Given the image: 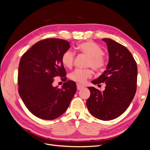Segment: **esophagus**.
Masks as SVG:
<instances>
[{"label":"esophagus","mask_w":150,"mask_h":150,"mask_svg":"<svg viewBox=\"0 0 150 150\" xmlns=\"http://www.w3.org/2000/svg\"><path fill=\"white\" fill-rule=\"evenodd\" d=\"M84 88V86H83L82 84H81L79 83H77V89H78V90H80Z\"/></svg>","instance_id":"obj_1"}]
</instances>
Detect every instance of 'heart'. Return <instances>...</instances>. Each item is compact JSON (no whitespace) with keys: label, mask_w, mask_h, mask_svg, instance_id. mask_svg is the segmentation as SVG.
Listing matches in <instances>:
<instances>
[{"label":"heart","mask_w":150,"mask_h":150,"mask_svg":"<svg viewBox=\"0 0 150 150\" xmlns=\"http://www.w3.org/2000/svg\"><path fill=\"white\" fill-rule=\"evenodd\" d=\"M79 51L89 57L87 66L96 71H101L106 66V59L103 56V49L94 42L87 41L79 44L77 47ZM75 53L71 49H67L63 53L61 61L65 67L71 68L73 65ZM92 71L89 69H76L70 74V78L76 82L83 83L91 77Z\"/></svg>","instance_id":"1"}]
</instances>
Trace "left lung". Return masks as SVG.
<instances>
[{
  "label": "left lung",
  "instance_id": "1",
  "mask_svg": "<svg viewBox=\"0 0 150 150\" xmlns=\"http://www.w3.org/2000/svg\"><path fill=\"white\" fill-rule=\"evenodd\" d=\"M103 40L107 44L109 62L106 69L92 83H105V89L100 91L88 87L91 94L86 105L93 116L109 121L121 116L132 101L137 91L138 68L126 47L111 39Z\"/></svg>",
  "mask_w": 150,
  "mask_h": 150
}]
</instances>
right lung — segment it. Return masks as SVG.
<instances>
[{
    "instance_id": "obj_1",
    "label": "right lung",
    "mask_w": 150,
    "mask_h": 150,
    "mask_svg": "<svg viewBox=\"0 0 150 150\" xmlns=\"http://www.w3.org/2000/svg\"><path fill=\"white\" fill-rule=\"evenodd\" d=\"M69 42L61 39H46L34 44L21 57L18 71L19 93L29 111L39 118L52 120L67 109L76 92L74 81H67L62 63ZM59 76L66 81L59 89L52 86Z\"/></svg>"
}]
</instances>
